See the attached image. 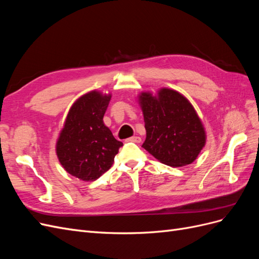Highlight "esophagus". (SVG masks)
<instances>
[{"label":"esophagus","instance_id":"obj_1","mask_svg":"<svg viewBox=\"0 0 259 259\" xmlns=\"http://www.w3.org/2000/svg\"><path fill=\"white\" fill-rule=\"evenodd\" d=\"M130 142H133V143H136V144H139L140 142H142V138H140L139 136H133L131 138H128Z\"/></svg>","mask_w":259,"mask_h":259}]
</instances>
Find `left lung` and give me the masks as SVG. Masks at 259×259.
Masks as SVG:
<instances>
[{"label": "left lung", "mask_w": 259, "mask_h": 259, "mask_svg": "<svg viewBox=\"0 0 259 259\" xmlns=\"http://www.w3.org/2000/svg\"><path fill=\"white\" fill-rule=\"evenodd\" d=\"M138 103L143 110L146 140L143 148L168 166H186L198 158L206 143V133L197 111L179 92L163 88L143 92Z\"/></svg>", "instance_id": "left-lung-1"}]
</instances>
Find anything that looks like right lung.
<instances>
[{
	"label": "right lung",
	"instance_id": "add662e5",
	"mask_svg": "<svg viewBox=\"0 0 259 259\" xmlns=\"http://www.w3.org/2000/svg\"><path fill=\"white\" fill-rule=\"evenodd\" d=\"M111 94L91 91L70 108L56 143L57 158L67 173L93 182L112 166L123 144L116 140L103 119Z\"/></svg>",
	"mask_w": 259,
	"mask_h": 259
}]
</instances>
